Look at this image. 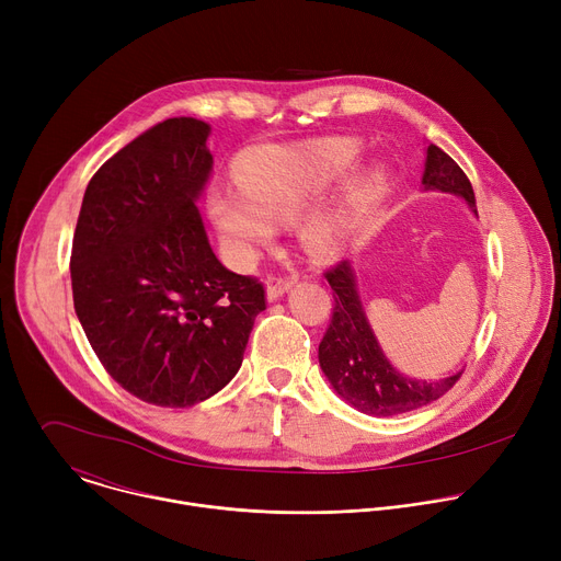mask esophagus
Here are the masks:
<instances>
[{
    "label": "esophagus",
    "instance_id": "1",
    "mask_svg": "<svg viewBox=\"0 0 561 561\" xmlns=\"http://www.w3.org/2000/svg\"><path fill=\"white\" fill-rule=\"evenodd\" d=\"M297 282V275H268L266 279V295L268 299H279L284 293L293 288Z\"/></svg>",
    "mask_w": 561,
    "mask_h": 561
}]
</instances>
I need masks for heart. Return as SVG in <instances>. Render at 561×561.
I'll list each match as a JSON object with an SVG mask.
<instances>
[{
    "label": "heart",
    "mask_w": 561,
    "mask_h": 561,
    "mask_svg": "<svg viewBox=\"0 0 561 561\" xmlns=\"http://www.w3.org/2000/svg\"><path fill=\"white\" fill-rule=\"evenodd\" d=\"M362 157V144L351 137H327L299 146H266L253 150L242 164V188H221L210 199L217 226L242 255L266 247L275 225L290 226L346 182ZM381 178L355 191L344 204L306 219L301 239L317 257L335 255L362 206L379 191Z\"/></svg>",
    "instance_id": "b5f03b06"
}]
</instances>
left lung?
I'll list each match as a JSON object with an SVG mask.
<instances>
[{
    "label": "left lung",
    "instance_id": "1",
    "mask_svg": "<svg viewBox=\"0 0 561 561\" xmlns=\"http://www.w3.org/2000/svg\"><path fill=\"white\" fill-rule=\"evenodd\" d=\"M426 191L459 195L477 213L474 193L466 173L435 144L426 150V171L422 180ZM333 288V317L319 342V366L337 390V394L357 411L373 417H392L422 409L448 392L461 373L439 381L411 379L397 373L383 357L366 312L362 308L355 273L348 260H342L324 273Z\"/></svg>",
    "mask_w": 561,
    "mask_h": 561
}]
</instances>
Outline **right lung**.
<instances>
[{
	"instance_id": "obj_1",
	"label": "right lung",
	"mask_w": 561,
	"mask_h": 561,
	"mask_svg": "<svg viewBox=\"0 0 561 561\" xmlns=\"http://www.w3.org/2000/svg\"><path fill=\"white\" fill-rule=\"evenodd\" d=\"M210 126L173 117L93 175L70 253L75 312L106 373L141 402L186 409L242 366L257 277L215 257L195 206L213 169Z\"/></svg>"
}]
</instances>
